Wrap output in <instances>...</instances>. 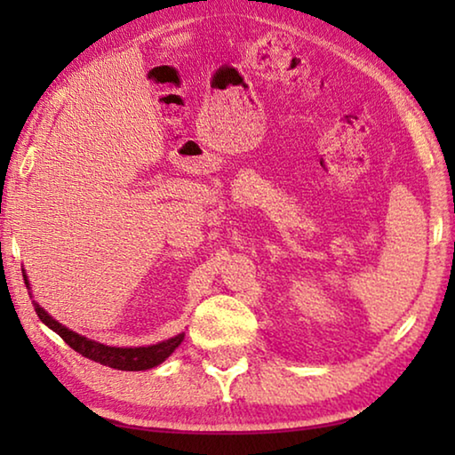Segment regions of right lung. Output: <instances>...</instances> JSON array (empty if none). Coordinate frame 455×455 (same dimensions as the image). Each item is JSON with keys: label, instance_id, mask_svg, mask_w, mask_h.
Listing matches in <instances>:
<instances>
[{"label": "right lung", "instance_id": "1", "mask_svg": "<svg viewBox=\"0 0 455 455\" xmlns=\"http://www.w3.org/2000/svg\"><path fill=\"white\" fill-rule=\"evenodd\" d=\"M24 281L26 287L29 289V281L24 273ZM34 309L37 313V317L42 319L52 331L64 339V341L70 345L74 351H78L80 355L88 357L96 363H102L106 367H114L120 369V371H146V369H152L163 363L168 357L172 355L174 349L179 347L184 339V333H179L176 337L166 339V341H160L156 345H146V347H112V345H104L98 343L94 339H88L76 331L68 329L66 325H61L56 319L48 315V311L42 309L40 305L34 301Z\"/></svg>", "mask_w": 455, "mask_h": 455}]
</instances>
